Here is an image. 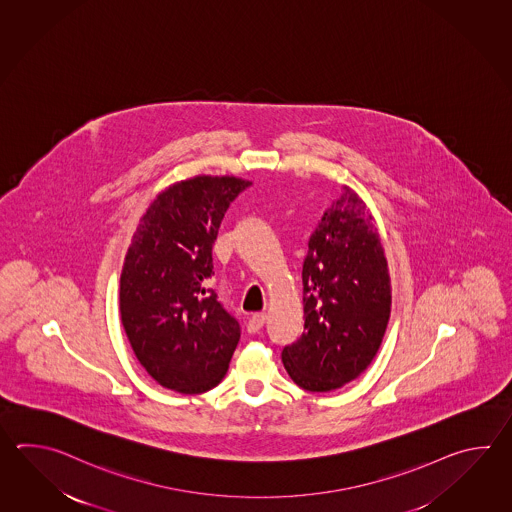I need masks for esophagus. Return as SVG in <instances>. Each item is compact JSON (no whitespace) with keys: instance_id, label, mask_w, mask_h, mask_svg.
I'll return each mask as SVG.
<instances>
[{"instance_id":"34e87169","label":"esophagus","mask_w":512,"mask_h":512,"mask_svg":"<svg viewBox=\"0 0 512 512\" xmlns=\"http://www.w3.org/2000/svg\"><path fill=\"white\" fill-rule=\"evenodd\" d=\"M265 322H267V315L265 313H256V315H252L249 318V322H247V331L254 335V333H258L261 327L265 326Z\"/></svg>"}]
</instances>
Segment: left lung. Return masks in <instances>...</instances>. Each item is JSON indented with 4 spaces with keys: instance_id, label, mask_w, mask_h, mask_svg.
<instances>
[{
    "instance_id": "1",
    "label": "left lung",
    "mask_w": 512,
    "mask_h": 512,
    "mask_svg": "<svg viewBox=\"0 0 512 512\" xmlns=\"http://www.w3.org/2000/svg\"><path fill=\"white\" fill-rule=\"evenodd\" d=\"M302 282L304 333L283 348V366L307 392H331L370 366L392 311L379 232L349 186L309 238Z\"/></svg>"
}]
</instances>
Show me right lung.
<instances>
[{"label": "right lung", "instance_id": "obj_1", "mask_svg": "<svg viewBox=\"0 0 512 512\" xmlns=\"http://www.w3.org/2000/svg\"><path fill=\"white\" fill-rule=\"evenodd\" d=\"M251 185L196 175L168 186L142 216L120 274V318L148 375L168 390L218 386L240 324L208 289L212 245L230 203Z\"/></svg>", "mask_w": 512, "mask_h": 512}]
</instances>
